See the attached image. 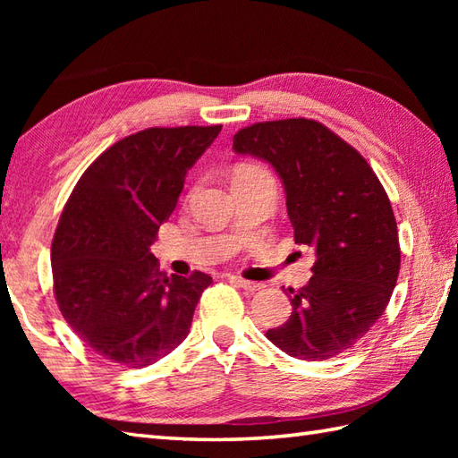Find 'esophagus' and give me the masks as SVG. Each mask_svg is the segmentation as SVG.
Masks as SVG:
<instances>
[{
  "label": "esophagus",
  "mask_w": 458,
  "mask_h": 458,
  "mask_svg": "<svg viewBox=\"0 0 458 458\" xmlns=\"http://www.w3.org/2000/svg\"><path fill=\"white\" fill-rule=\"evenodd\" d=\"M234 281H236V285L240 289L246 291V293H256V291H259L261 287H264L261 284H258V281H248V279H242V277H236Z\"/></svg>",
  "instance_id": "esophagus-1"
}]
</instances>
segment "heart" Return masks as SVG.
Segmentation results:
<instances>
[{
    "label": "heart",
    "mask_w": 458,
    "mask_h": 458,
    "mask_svg": "<svg viewBox=\"0 0 458 458\" xmlns=\"http://www.w3.org/2000/svg\"><path fill=\"white\" fill-rule=\"evenodd\" d=\"M258 173H267V171L254 163H242L234 169V173H232V177H246V174H258Z\"/></svg>",
    "instance_id": "obj_1"
}]
</instances>
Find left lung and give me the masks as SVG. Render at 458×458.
Instances as JSON below:
<instances>
[{"label":"left lung","instance_id":"left-lung-1","mask_svg":"<svg viewBox=\"0 0 458 458\" xmlns=\"http://www.w3.org/2000/svg\"><path fill=\"white\" fill-rule=\"evenodd\" d=\"M236 153L267 161L287 194L297 244L313 246V277L289 289L293 313L266 336L299 360L352 348L384 315L400 274L390 199L352 145L307 118L259 122L234 135Z\"/></svg>","mask_w":458,"mask_h":458}]
</instances>
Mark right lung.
<instances>
[{
  "label": "right lung",
  "instance_id": "right-lung-1",
  "mask_svg": "<svg viewBox=\"0 0 458 458\" xmlns=\"http://www.w3.org/2000/svg\"><path fill=\"white\" fill-rule=\"evenodd\" d=\"M220 130L128 135L82 173L61 214L51 246L55 299L82 343L114 364L145 368L177 348L212 284L202 271L169 277L149 246Z\"/></svg>",
  "mask_w": 458,
  "mask_h": 458
}]
</instances>
